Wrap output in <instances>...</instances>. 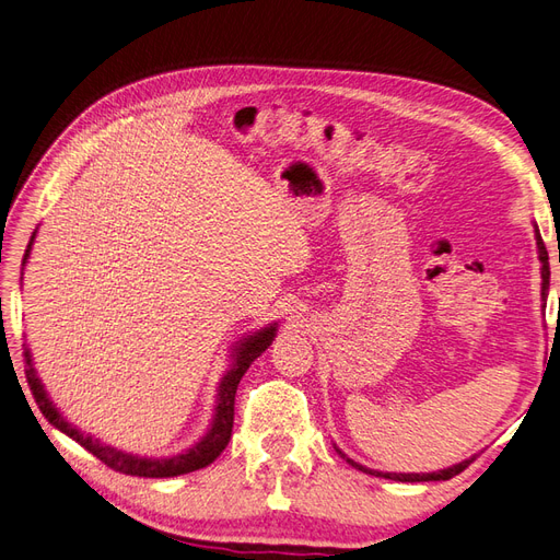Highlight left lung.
Here are the masks:
<instances>
[{"instance_id": "1", "label": "left lung", "mask_w": 560, "mask_h": 560, "mask_svg": "<svg viewBox=\"0 0 560 560\" xmlns=\"http://www.w3.org/2000/svg\"><path fill=\"white\" fill-rule=\"evenodd\" d=\"M537 247H539V261H541V299L547 301L551 270H549V254H547V247H544V240H541L539 231H537ZM346 462H351V459H346ZM471 462H474V459H466V462H462V464H457V466H452V468H445V471H438V474H380V471H370V468H362V466L355 464V462H351V464L358 466L360 471L372 474V476H380V478H390V480H400V482H427V480H450V478H455V476L462 474L464 468H466L468 464H471Z\"/></svg>"}]
</instances>
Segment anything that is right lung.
Listing matches in <instances>:
<instances>
[{"instance_id":"1","label":"right lung","mask_w":560,"mask_h":560,"mask_svg":"<svg viewBox=\"0 0 560 560\" xmlns=\"http://www.w3.org/2000/svg\"><path fill=\"white\" fill-rule=\"evenodd\" d=\"M33 240L35 235L30 237V245L25 249L23 256V264L30 254V247H33ZM276 337V327L270 325L266 329H261L259 335L249 337L247 341L240 343V349L235 351V365L233 370L223 376V382L219 386V405H217V417H214V424H211V431L202 438V441L195 445L192 450H188L186 455H176L172 459H141V457H131L125 455V452H117L113 447H105L98 441H92V435H84L78 429H72L68 421L58 415L56 407L49 402L47 393H44L33 362H30V353L27 349L25 353V380L30 390H33V398L39 405L42 415L49 419V424H54L56 429H60L63 433H68L72 441H78L84 450L92 452L96 459H101L105 466H110L113 471L119 474H127V476H139V478H172V476H180V474H190V471H198V468L209 466L214 462L221 452L229 445L231 435H233V419H235V393H237V384L243 380V374L249 370L252 362L259 358L270 341Z\"/></svg>"}]
</instances>
